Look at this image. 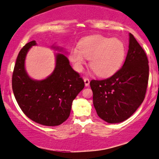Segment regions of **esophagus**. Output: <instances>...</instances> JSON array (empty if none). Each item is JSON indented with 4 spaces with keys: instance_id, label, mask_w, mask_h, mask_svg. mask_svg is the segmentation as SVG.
Instances as JSON below:
<instances>
[{
    "instance_id": "obj_1",
    "label": "esophagus",
    "mask_w": 159,
    "mask_h": 159,
    "mask_svg": "<svg viewBox=\"0 0 159 159\" xmlns=\"http://www.w3.org/2000/svg\"><path fill=\"white\" fill-rule=\"evenodd\" d=\"M84 83H85V86H89V84H90V80L89 79H84Z\"/></svg>"
}]
</instances>
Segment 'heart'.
I'll return each mask as SVG.
<instances>
[{
	"instance_id": "b5f03b06",
	"label": "heart",
	"mask_w": 159,
	"mask_h": 159,
	"mask_svg": "<svg viewBox=\"0 0 159 159\" xmlns=\"http://www.w3.org/2000/svg\"><path fill=\"white\" fill-rule=\"evenodd\" d=\"M79 49L73 48L69 54L74 69L80 72L87 59H90V66L100 77H110L116 74L125 59V44L117 38L102 35L87 37L79 42Z\"/></svg>"
}]
</instances>
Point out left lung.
<instances>
[{"instance_id":"1","label":"left lung","mask_w":159,"mask_h":159,"mask_svg":"<svg viewBox=\"0 0 159 159\" xmlns=\"http://www.w3.org/2000/svg\"><path fill=\"white\" fill-rule=\"evenodd\" d=\"M129 35V49L122 67L110 78L90 83L97 114L110 124L130 117L143 102L147 91V57L133 34Z\"/></svg>"}]
</instances>
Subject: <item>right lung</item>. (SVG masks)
Returning a JSON list of instances; mask_svg holds the SVG:
<instances>
[{
	"label": "right lung",
	"instance_id": "obj_1",
	"mask_svg": "<svg viewBox=\"0 0 159 159\" xmlns=\"http://www.w3.org/2000/svg\"><path fill=\"white\" fill-rule=\"evenodd\" d=\"M36 42H30L20 51L12 78V87L17 104L25 115L45 126H58L69 118L71 105L85 86L84 80L72 69L68 58L61 53L55 55L54 70L43 80H34L27 74L25 58ZM52 49L64 52L53 45Z\"/></svg>",
	"mask_w": 159,
	"mask_h": 159
}]
</instances>
